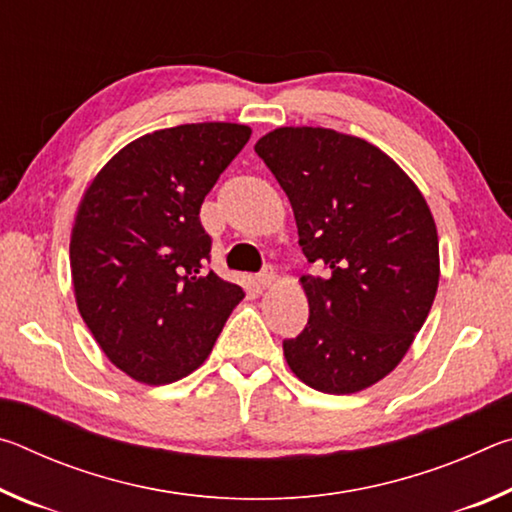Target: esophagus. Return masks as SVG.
<instances>
[{
  "label": "esophagus",
  "mask_w": 512,
  "mask_h": 512,
  "mask_svg": "<svg viewBox=\"0 0 512 512\" xmlns=\"http://www.w3.org/2000/svg\"><path fill=\"white\" fill-rule=\"evenodd\" d=\"M257 282H259V287H264V289L271 287V284L275 282V268L271 264H266L262 271H259Z\"/></svg>",
  "instance_id": "esophagus-1"
}]
</instances>
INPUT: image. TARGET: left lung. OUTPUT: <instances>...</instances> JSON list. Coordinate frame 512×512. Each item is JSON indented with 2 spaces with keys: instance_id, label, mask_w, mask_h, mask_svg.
<instances>
[{
  "instance_id": "obj_1",
  "label": "left lung",
  "mask_w": 512,
  "mask_h": 512,
  "mask_svg": "<svg viewBox=\"0 0 512 512\" xmlns=\"http://www.w3.org/2000/svg\"><path fill=\"white\" fill-rule=\"evenodd\" d=\"M255 153L289 196L302 253L325 268L300 277L309 320L284 357L320 393L363 391L402 361L436 298L429 205L384 151L332 128H275Z\"/></svg>"
}]
</instances>
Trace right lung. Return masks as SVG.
<instances>
[{"mask_svg":"<svg viewBox=\"0 0 512 512\" xmlns=\"http://www.w3.org/2000/svg\"><path fill=\"white\" fill-rule=\"evenodd\" d=\"M250 133L205 121L144 135L97 173L79 205L69 241L76 305L106 357L142 384L201 366L244 298L207 271L201 205Z\"/></svg>","mask_w":512,"mask_h":512,"instance_id":"add662e5","label":"right lung"}]
</instances>
